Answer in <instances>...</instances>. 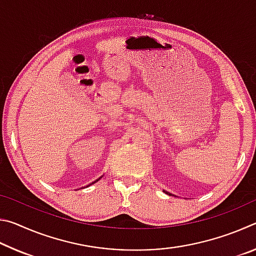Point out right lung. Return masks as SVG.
<instances>
[{
  "instance_id": "right-lung-1",
  "label": "right lung",
  "mask_w": 256,
  "mask_h": 256,
  "mask_svg": "<svg viewBox=\"0 0 256 256\" xmlns=\"http://www.w3.org/2000/svg\"><path fill=\"white\" fill-rule=\"evenodd\" d=\"M98 180H100V178H98ZM97 180H94V182H97Z\"/></svg>"
}]
</instances>
